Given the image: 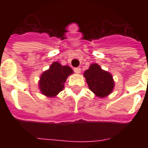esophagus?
Here are the masks:
<instances>
[{
	"label": "esophagus",
	"instance_id": "esophagus-1",
	"mask_svg": "<svg viewBox=\"0 0 148 148\" xmlns=\"http://www.w3.org/2000/svg\"><path fill=\"white\" fill-rule=\"evenodd\" d=\"M74 72L76 73V74H81V70L80 67H75L74 69Z\"/></svg>",
	"mask_w": 148,
	"mask_h": 148
}]
</instances>
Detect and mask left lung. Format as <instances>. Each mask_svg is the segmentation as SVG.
Instances as JSON below:
<instances>
[{
    "label": "left lung",
    "mask_w": 148,
    "mask_h": 148,
    "mask_svg": "<svg viewBox=\"0 0 148 148\" xmlns=\"http://www.w3.org/2000/svg\"><path fill=\"white\" fill-rule=\"evenodd\" d=\"M88 88L97 97L103 98L112 93L114 81L112 74L106 71L97 64H92L84 73Z\"/></svg>",
    "instance_id": "8db88e82"
}]
</instances>
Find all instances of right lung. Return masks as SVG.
Instances as JSON below:
<instances>
[{
  "label": "right lung",
  "mask_w": 148,
  "mask_h": 148,
  "mask_svg": "<svg viewBox=\"0 0 148 148\" xmlns=\"http://www.w3.org/2000/svg\"><path fill=\"white\" fill-rule=\"evenodd\" d=\"M74 73L67 65L63 66L59 62H53L49 69L40 76L38 88L40 93L47 97H56L64 88V83L68 76Z\"/></svg>",
  "instance_id": "obj_1"
}]
</instances>
